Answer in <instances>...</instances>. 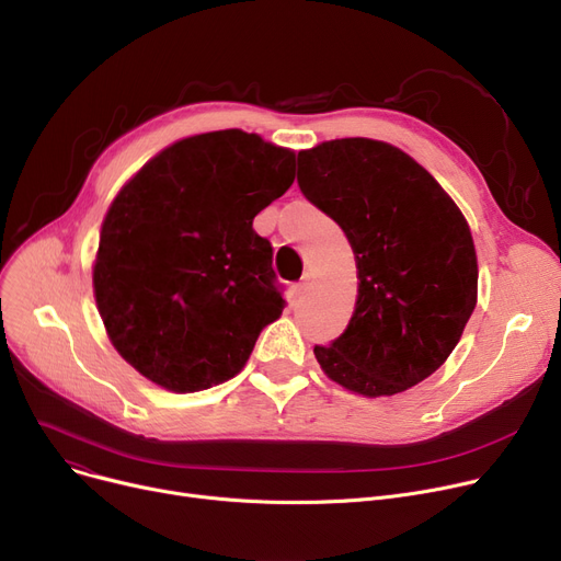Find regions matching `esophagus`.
Masks as SVG:
<instances>
[{
    "mask_svg": "<svg viewBox=\"0 0 561 561\" xmlns=\"http://www.w3.org/2000/svg\"><path fill=\"white\" fill-rule=\"evenodd\" d=\"M309 286H311V279H309V277H305L302 282H298V284H296V296H298V298L305 296V293L309 290Z\"/></svg>",
    "mask_w": 561,
    "mask_h": 561,
    "instance_id": "obj_1",
    "label": "esophagus"
}]
</instances>
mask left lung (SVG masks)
I'll return each instance as SVG.
<instances>
[{"mask_svg": "<svg viewBox=\"0 0 561 561\" xmlns=\"http://www.w3.org/2000/svg\"><path fill=\"white\" fill-rule=\"evenodd\" d=\"M298 184L357 259L355 313L339 339L313 347L320 368L366 398L416 387L450 357L478 302L459 206L409 154L370 138L300 152Z\"/></svg>", "mask_w": 561, "mask_h": 561, "instance_id": "left-lung-1", "label": "left lung"}]
</instances>
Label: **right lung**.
Instances as JSON below:
<instances>
[{
  "label": "right lung",
  "instance_id": "right-lung-1",
  "mask_svg": "<svg viewBox=\"0 0 561 561\" xmlns=\"http://www.w3.org/2000/svg\"><path fill=\"white\" fill-rule=\"evenodd\" d=\"M296 180V152L225 129L174 142L117 193L93 288L121 357L154 385L193 393L241 373L282 316L273 245L254 216Z\"/></svg>",
  "mask_w": 561,
  "mask_h": 561
}]
</instances>
